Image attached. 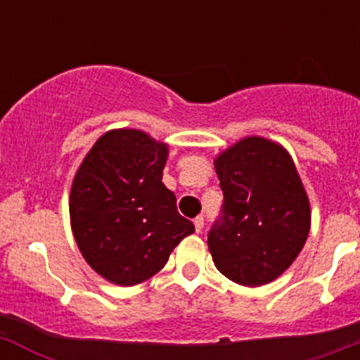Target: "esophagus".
I'll return each instance as SVG.
<instances>
[{"instance_id":"34e87169","label":"esophagus","mask_w":360,"mask_h":360,"mask_svg":"<svg viewBox=\"0 0 360 360\" xmlns=\"http://www.w3.org/2000/svg\"><path fill=\"white\" fill-rule=\"evenodd\" d=\"M202 229H203V218L202 216H198V218H195V231L202 232Z\"/></svg>"}]
</instances>
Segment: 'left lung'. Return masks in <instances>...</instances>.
<instances>
[{
	"label": "left lung",
	"instance_id": "left-lung-1",
	"mask_svg": "<svg viewBox=\"0 0 360 360\" xmlns=\"http://www.w3.org/2000/svg\"><path fill=\"white\" fill-rule=\"evenodd\" d=\"M221 214L209 231L216 269L231 281L259 287L299 256L310 232V202L283 146L247 136L219 153Z\"/></svg>",
	"mask_w": 360,
	"mask_h": 360
}]
</instances>
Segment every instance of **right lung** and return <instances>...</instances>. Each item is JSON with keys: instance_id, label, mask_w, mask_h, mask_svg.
I'll return each mask as SVG.
<instances>
[{"instance_id": "right-lung-1", "label": "right lung", "mask_w": 360, "mask_h": 360, "mask_svg": "<svg viewBox=\"0 0 360 360\" xmlns=\"http://www.w3.org/2000/svg\"><path fill=\"white\" fill-rule=\"evenodd\" d=\"M167 144L141 129H111L88 151L70 191V221L86 263L131 287L155 276L195 232L162 184Z\"/></svg>"}]
</instances>
